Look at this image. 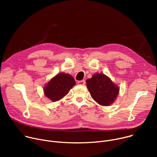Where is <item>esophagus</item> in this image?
<instances>
[{
    "label": "esophagus",
    "mask_w": 157,
    "mask_h": 157,
    "mask_svg": "<svg viewBox=\"0 0 157 157\" xmlns=\"http://www.w3.org/2000/svg\"><path fill=\"white\" fill-rule=\"evenodd\" d=\"M85 80H82V81H78V84L79 85H84L85 84Z\"/></svg>",
    "instance_id": "1"
}]
</instances>
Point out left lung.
I'll return each mask as SVG.
<instances>
[{
    "mask_svg": "<svg viewBox=\"0 0 157 157\" xmlns=\"http://www.w3.org/2000/svg\"><path fill=\"white\" fill-rule=\"evenodd\" d=\"M86 86L92 98L99 104L107 106L116 99L119 87L102 73H95L86 80Z\"/></svg>",
    "mask_w": 157,
    "mask_h": 157,
    "instance_id": "1",
    "label": "left lung"
}]
</instances>
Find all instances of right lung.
Instances as JSON below:
<instances>
[{"label":"right lung","mask_w":157,"mask_h":157,"mask_svg":"<svg viewBox=\"0 0 157 157\" xmlns=\"http://www.w3.org/2000/svg\"><path fill=\"white\" fill-rule=\"evenodd\" d=\"M76 84L75 79L69 74L61 73L56 75L43 88L44 95L53 102L58 101L69 93Z\"/></svg>","instance_id":"right-lung-1"}]
</instances>
